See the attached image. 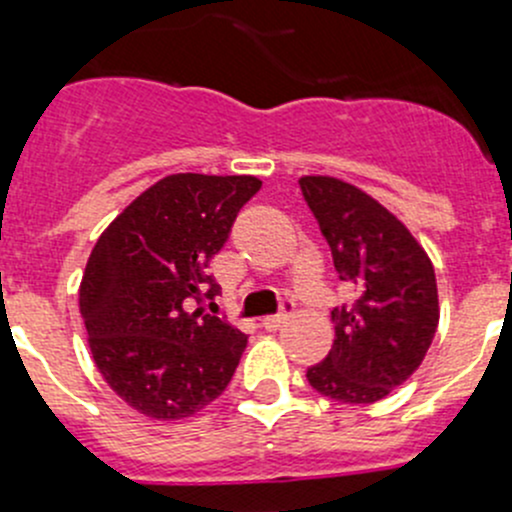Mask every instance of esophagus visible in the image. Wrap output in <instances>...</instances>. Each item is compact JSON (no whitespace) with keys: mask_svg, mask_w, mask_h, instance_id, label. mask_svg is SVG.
Instances as JSON below:
<instances>
[{"mask_svg":"<svg viewBox=\"0 0 512 512\" xmlns=\"http://www.w3.org/2000/svg\"><path fill=\"white\" fill-rule=\"evenodd\" d=\"M289 309H292V304H285V312H280V314H272V317H265L262 319V327L267 329V332H277V329L280 327H285L287 324V319H289Z\"/></svg>","mask_w":512,"mask_h":512,"instance_id":"obj_1","label":"esophagus"}]
</instances>
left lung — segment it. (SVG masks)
I'll return each instance as SVG.
<instances>
[{
    "label": "left lung",
    "mask_w": 512,
    "mask_h": 512,
    "mask_svg": "<svg viewBox=\"0 0 512 512\" xmlns=\"http://www.w3.org/2000/svg\"><path fill=\"white\" fill-rule=\"evenodd\" d=\"M352 304L332 309L334 344L309 366L312 389L342 404H376L421 366L438 327L426 250L379 200L329 175L299 178Z\"/></svg>",
    "instance_id": "obj_1"
}]
</instances>
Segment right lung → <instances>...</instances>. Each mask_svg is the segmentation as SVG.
I'll list each match as a JSON object with an SVG mask.
<instances>
[{"mask_svg": "<svg viewBox=\"0 0 512 512\" xmlns=\"http://www.w3.org/2000/svg\"><path fill=\"white\" fill-rule=\"evenodd\" d=\"M260 188L255 175H168L91 250L79 289L91 354L106 384L143 416H193L230 384L247 337L190 304L220 294L208 265Z\"/></svg>", "mask_w": 512, "mask_h": 512, "instance_id": "obj_1", "label": "right lung"}]
</instances>
